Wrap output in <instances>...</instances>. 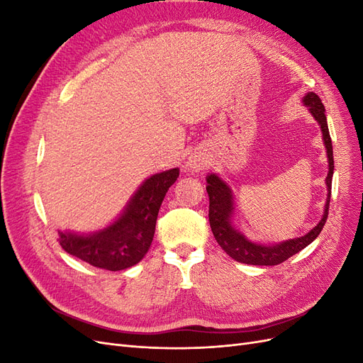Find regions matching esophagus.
<instances>
[{"label":"esophagus","instance_id":"1","mask_svg":"<svg viewBox=\"0 0 363 363\" xmlns=\"http://www.w3.org/2000/svg\"><path fill=\"white\" fill-rule=\"evenodd\" d=\"M207 164H208V160L204 152H194V155H191L188 160H186V167H188V169L195 172L203 171Z\"/></svg>","mask_w":363,"mask_h":363}]
</instances>
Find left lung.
<instances>
[{
    "label": "left lung",
    "instance_id": "1",
    "mask_svg": "<svg viewBox=\"0 0 363 363\" xmlns=\"http://www.w3.org/2000/svg\"><path fill=\"white\" fill-rule=\"evenodd\" d=\"M303 106L307 107V111L313 116L323 133V142L325 147L328 172L325 177L327 186V199L324 204L323 216L313 228L300 238H294L281 242H259L245 236V233L236 224V207H235V195L230 184L219 177L218 174L211 172L206 175L207 182V194H208V223H211L212 233L216 239V242L227 255L235 259L236 262L247 263V265H260V267H272L279 265L286 259L292 257L296 252L306 248L318 238L325 224L328 215V203H330L332 194V179H333V148L332 139L328 133L325 108L321 103L320 96L315 92H307L303 100Z\"/></svg>",
    "mask_w": 363,
    "mask_h": 363
}]
</instances>
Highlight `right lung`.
Instances as JSON below:
<instances>
[{
	"mask_svg": "<svg viewBox=\"0 0 363 363\" xmlns=\"http://www.w3.org/2000/svg\"><path fill=\"white\" fill-rule=\"evenodd\" d=\"M179 174V168H171L150 175L131 195L123 212L100 230L89 233L59 230L62 248L95 268L121 271L135 267L151 247L159 208Z\"/></svg>",
	"mask_w": 363,
	"mask_h": 363,
	"instance_id": "1",
	"label": "right lung"
}]
</instances>
